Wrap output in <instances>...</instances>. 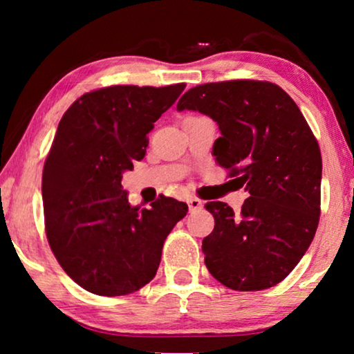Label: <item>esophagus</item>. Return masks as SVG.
<instances>
[{"label":"esophagus","mask_w":354,"mask_h":354,"mask_svg":"<svg viewBox=\"0 0 354 354\" xmlns=\"http://www.w3.org/2000/svg\"><path fill=\"white\" fill-rule=\"evenodd\" d=\"M187 203H188V207H190V211H196L203 207V201L198 200V198H188Z\"/></svg>","instance_id":"esophagus-1"}]
</instances>
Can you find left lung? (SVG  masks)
<instances>
[{
	"instance_id": "8db88e82",
	"label": "left lung",
	"mask_w": 354,
	"mask_h": 354,
	"mask_svg": "<svg viewBox=\"0 0 354 354\" xmlns=\"http://www.w3.org/2000/svg\"><path fill=\"white\" fill-rule=\"evenodd\" d=\"M219 124L212 154L246 185L241 211L206 203L214 230L203 240L212 277L236 292L282 282L311 245L321 216V149L297 103L266 80L196 85L178 100Z\"/></svg>"
}]
</instances>
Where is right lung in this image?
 Segmentation results:
<instances>
[{
  "instance_id": "right-lung-1",
  "label": "right lung",
  "mask_w": 354,
  "mask_h": 354,
  "mask_svg": "<svg viewBox=\"0 0 354 354\" xmlns=\"http://www.w3.org/2000/svg\"><path fill=\"white\" fill-rule=\"evenodd\" d=\"M183 88L104 86L77 98L57 125L41 178L46 239L86 292L122 297L151 282L164 240L187 216L185 203L167 196L149 209L132 206L120 183Z\"/></svg>"
}]
</instances>
